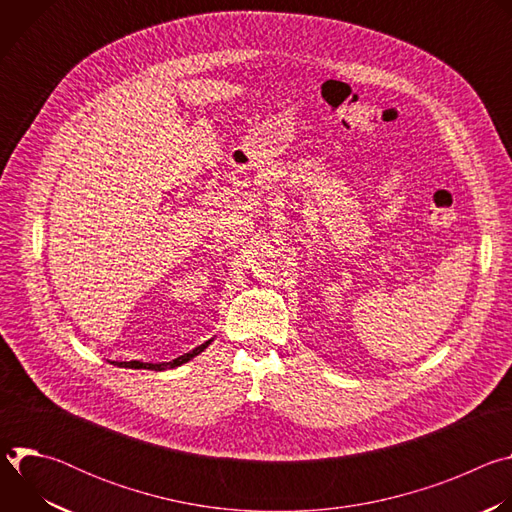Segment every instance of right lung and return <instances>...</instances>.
Wrapping results in <instances>:
<instances>
[{
    "mask_svg": "<svg viewBox=\"0 0 512 512\" xmlns=\"http://www.w3.org/2000/svg\"><path fill=\"white\" fill-rule=\"evenodd\" d=\"M212 342V338L210 340H206L204 344H200V346H196L194 350H190V352H186V354H182V356H178V358H174V360H170V362H141V360H111V364H115V367H121V369H148V371H168V369H176V367H182L184 362H188V360H192L194 356H198L204 348H208V344Z\"/></svg>",
    "mask_w": 512,
    "mask_h": 512,
    "instance_id": "add662e5",
    "label": "right lung"
}]
</instances>
